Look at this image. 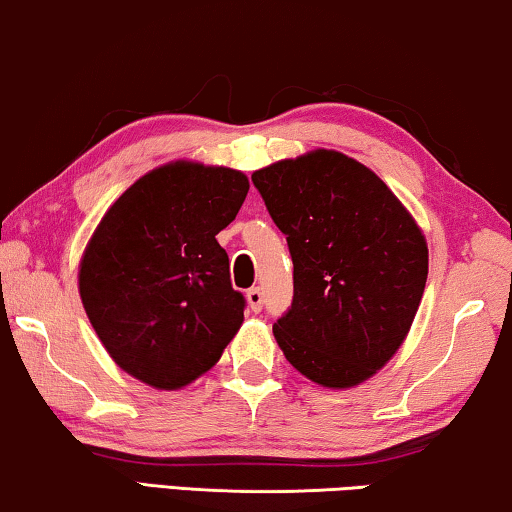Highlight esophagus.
<instances>
[{
    "instance_id": "obj_1",
    "label": "esophagus",
    "mask_w": 512,
    "mask_h": 512,
    "mask_svg": "<svg viewBox=\"0 0 512 512\" xmlns=\"http://www.w3.org/2000/svg\"><path fill=\"white\" fill-rule=\"evenodd\" d=\"M246 299H248L250 310H253V312L262 310V305H264V292H262V289H259V287H250L248 292H246Z\"/></svg>"
}]
</instances>
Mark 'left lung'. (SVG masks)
<instances>
[{"label":"left lung","instance_id":"8db88e82","mask_svg":"<svg viewBox=\"0 0 512 512\" xmlns=\"http://www.w3.org/2000/svg\"><path fill=\"white\" fill-rule=\"evenodd\" d=\"M294 262L292 308L273 324L282 354L326 388H352L407 338L427 280V243L375 172L315 149L253 174Z\"/></svg>","mask_w":512,"mask_h":512}]
</instances>
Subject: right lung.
<instances>
[{"label": "right lung", "mask_w": 512, "mask_h": 512, "mask_svg": "<svg viewBox=\"0 0 512 512\" xmlns=\"http://www.w3.org/2000/svg\"><path fill=\"white\" fill-rule=\"evenodd\" d=\"M248 177L177 160L112 204L80 262L87 317L114 363L174 391L211 370L243 324L216 234L239 213Z\"/></svg>", "instance_id": "right-lung-1"}]
</instances>
